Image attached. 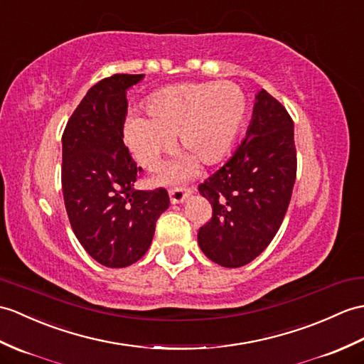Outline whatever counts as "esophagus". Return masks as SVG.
I'll return each instance as SVG.
<instances>
[{
    "label": "esophagus",
    "instance_id": "1",
    "mask_svg": "<svg viewBox=\"0 0 364 364\" xmlns=\"http://www.w3.org/2000/svg\"><path fill=\"white\" fill-rule=\"evenodd\" d=\"M168 196H171V201L172 205H180V203L186 201L191 196V189H186V188H175L171 192H168Z\"/></svg>",
    "mask_w": 364,
    "mask_h": 364
}]
</instances>
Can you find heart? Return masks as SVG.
<instances>
[{
    "instance_id": "1",
    "label": "heart",
    "mask_w": 364,
    "mask_h": 364,
    "mask_svg": "<svg viewBox=\"0 0 364 364\" xmlns=\"http://www.w3.org/2000/svg\"><path fill=\"white\" fill-rule=\"evenodd\" d=\"M146 117L125 124V142L136 161L154 171L172 138L186 154L167 167L161 181H184L198 171V161L213 166L230 154L247 114V97L232 82H201L168 87L149 96Z\"/></svg>"
}]
</instances>
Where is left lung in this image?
I'll return each mask as SVG.
<instances>
[{"instance_id":"obj_1","label":"left lung","mask_w":364,"mask_h":364,"mask_svg":"<svg viewBox=\"0 0 364 364\" xmlns=\"http://www.w3.org/2000/svg\"><path fill=\"white\" fill-rule=\"evenodd\" d=\"M296 180L293 121L277 100L256 95L247 136L226 164L198 186L213 217L198 245L215 264L239 268L255 260L281 226Z\"/></svg>"}]
</instances>
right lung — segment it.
<instances>
[{
    "instance_id": "1",
    "label": "right lung",
    "mask_w": 364,
    "mask_h": 364,
    "mask_svg": "<svg viewBox=\"0 0 364 364\" xmlns=\"http://www.w3.org/2000/svg\"><path fill=\"white\" fill-rule=\"evenodd\" d=\"M144 74H114L80 100L62 136V189L68 218L88 255L124 268L146 255L158 217L168 208L166 189H134L138 172L125 147V95Z\"/></svg>"
}]
</instances>
